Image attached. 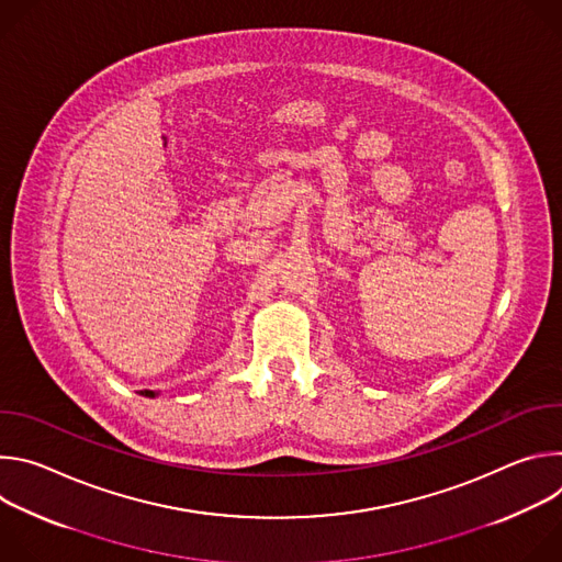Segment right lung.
<instances>
[{
    "mask_svg": "<svg viewBox=\"0 0 562 562\" xmlns=\"http://www.w3.org/2000/svg\"><path fill=\"white\" fill-rule=\"evenodd\" d=\"M142 395H146V397H155V391H148V389H146V391H142Z\"/></svg>",
    "mask_w": 562,
    "mask_h": 562,
    "instance_id": "1",
    "label": "right lung"
}]
</instances>
